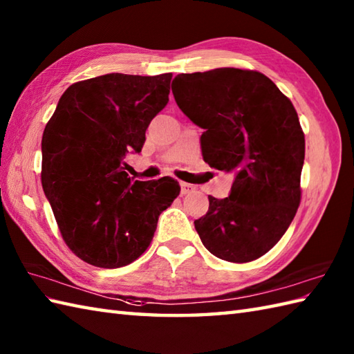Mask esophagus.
<instances>
[{
  "label": "esophagus",
  "mask_w": 354,
  "mask_h": 354,
  "mask_svg": "<svg viewBox=\"0 0 354 354\" xmlns=\"http://www.w3.org/2000/svg\"><path fill=\"white\" fill-rule=\"evenodd\" d=\"M196 192V187H194L193 184H187V183H181V194H192Z\"/></svg>",
  "instance_id": "obj_1"
}]
</instances>
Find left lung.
<instances>
[{
  "label": "left lung",
  "instance_id": "left-lung-1",
  "mask_svg": "<svg viewBox=\"0 0 354 354\" xmlns=\"http://www.w3.org/2000/svg\"><path fill=\"white\" fill-rule=\"evenodd\" d=\"M179 109L204 129L209 167L234 171L228 198L208 196L194 228L207 250L231 263L260 259L277 245L301 202L306 141L292 102L265 74L216 68L178 74Z\"/></svg>",
  "mask_w": 354,
  "mask_h": 354
}]
</instances>
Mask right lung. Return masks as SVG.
I'll list each match as a JSON object with an SVG mask.
<instances>
[{"mask_svg":"<svg viewBox=\"0 0 354 354\" xmlns=\"http://www.w3.org/2000/svg\"><path fill=\"white\" fill-rule=\"evenodd\" d=\"M171 73H111L73 84L42 135L41 181L66 246L97 268H122L152 242L178 198L171 178L132 181L124 156L169 102Z\"/></svg>","mask_w":354,"mask_h":354,"instance_id":"1","label":"right lung"}]
</instances>
